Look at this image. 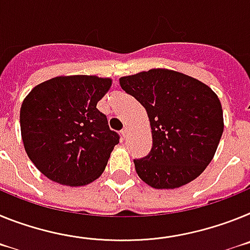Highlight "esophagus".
<instances>
[{
  "label": "esophagus",
  "mask_w": 250,
  "mask_h": 250,
  "mask_svg": "<svg viewBox=\"0 0 250 250\" xmlns=\"http://www.w3.org/2000/svg\"><path fill=\"white\" fill-rule=\"evenodd\" d=\"M121 133H122V137L123 138H127V136H128V133H129V131H128L127 127H125L122 129V132H121Z\"/></svg>",
  "instance_id": "1"
}]
</instances>
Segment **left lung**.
Returning <instances> with one entry per match:
<instances>
[{
  "label": "left lung",
  "instance_id": "8db88e82",
  "mask_svg": "<svg viewBox=\"0 0 250 250\" xmlns=\"http://www.w3.org/2000/svg\"><path fill=\"white\" fill-rule=\"evenodd\" d=\"M119 84L142 104L151 125V152L133 161L140 179L168 190L200 176L224 131L221 103L211 88L161 68L122 77Z\"/></svg>",
  "mask_w": 250,
  "mask_h": 250
}]
</instances>
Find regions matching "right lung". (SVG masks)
Segmentation results:
<instances>
[{
    "label": "right lung",
    "mask_w": 250,
    "mask_h": 250,
    "mask_svg": "<svg viewBox=\"0 0 250 250\" xmlns=\"http://www.w3.org/2000/svg\"><path fill=\"white\" fill-rule=\"evenodd\" d=\"M110 78L64 75L35 86L23 99L20 127L23 147L44 176L66 186L98 179L119 136L110 131L97 103Z\"/></svg>",
    "instance_id": "1"
}]
</instances>
